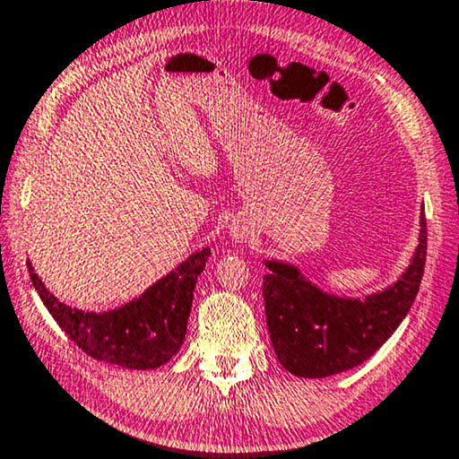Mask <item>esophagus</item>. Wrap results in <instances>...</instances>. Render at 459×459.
Listing matches in <instances>:
<instances>
[{
  "mask_svg": "<svg viewBox=\"0 0 459 459\" xmlns=\"http://www.w3.org/2000/svg\"><path fill=\"white\" fill-rule=\"evenodd\" d=\"M249 235H251V232L247 230V229L243 227V224H238V222L235 224V227L230 229V237L235 238V241H241V243H243V241H247V238H249Z\"/></svg>",
  "mask_w": 459,
  "mask_h": 459,
  "instance_id": "esophagus-1",
  "label": "esophagus"
}]
</instances>
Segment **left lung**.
I'll return each instance as SVG.
<instances>
[{
    "label": "left lung",
    "instance_id": "1",
    "mask_svg": "<svg viewBox=\"0 0 459 459\" xmlns=\"http://www.w3.org/2000/svg\"><path fill=\"white\" fill-rule=\"evenodd\" d=\"M419 245L409 267L388 288L366 298L325 292L300 267L265 259V321L273 351L290 374L326 377L359 366L380 349L409 315L427 257V222L420 210Z\"/></svg>",
    "mask_w": 459,
    "mask_h": 459
}]
</instances>
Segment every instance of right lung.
I'll use <instances>...</instances> for the list:
<instances>
[{"label":"right lung","mask_w":459,"mask_h":459,"mask_svg":"<svg viewBox=\"0 0 459 459\" xmlns=\"http://www.w3.org/2000/svg\"><path fill=\"white\" fill-rule=\"evenodd\" d=\"M208 257L210 247H204L141 296L106 312L67 307L48 292L30 261L26 265L42 304L90 358L126 369H155L184 345L194 288Z\"/></svg>","instance_id":"1"}]
</instances>
